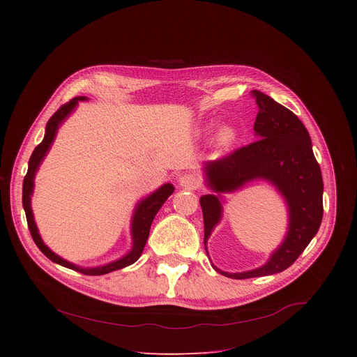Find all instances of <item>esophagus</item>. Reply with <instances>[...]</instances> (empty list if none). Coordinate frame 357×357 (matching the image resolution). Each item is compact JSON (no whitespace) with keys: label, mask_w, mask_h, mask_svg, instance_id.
<instances>
[{"label":"esophagus","mask_w":357,"mask_h":357,"mask_svg":"<svg viewBox=\"0 0 357 357\" xmlns=\"http://www.w3.org/2000/svg\"><path fill=\"white\" fill-rule=\"evenodd\" d=\"M179 185L185 189H196L199 186V179L192 174H185L179 178Z\"/></svg>","instance_id":"esophagus-1"}]
</instances>
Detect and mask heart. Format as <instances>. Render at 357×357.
Wrapping results in <instances>:
<instances>
[{"instance_id": "b5f03b06", "label": "heart", "mask_w": 357, "mask_h": 357, "mask_svg": "<svg viewBox=\"0 0 357 357\" xmlns=\"http://www.w3.org/2000/svg\"><path fill=\"white\" fill-rule=\"evenodd\" d=\"M236 138H237V130L231 126H227V127H223L222 131L219 132L218 141L222 146H229L236 141Z\"/></svg>"}]
</instances>
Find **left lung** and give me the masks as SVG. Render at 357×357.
Returning <instances> with one entry per match:
<instances>
[{"label": "left lung", "mask_w": 357, "mask_h": 357, "mask_svg": "<svg viewBox=\"0 0 357 357\" xmlns=\"http://www.w3.org/2000/svg\"><path fill=\"white\" fill-rule=\"evenodd\" d=\"M251 94L260 109L254 123L259 139L223 158L206 162L203 171L208 186L218 193L234 192L254 179L268 181L284 196L289 220L284 241L264 266L244 273H226L212 264L218 273L234 280L287 270L315 237L324 216L322 174L308 130L291 110L270 96L259 90H252ZM220 200V195H203L199 200L205 225V248L222 219Z\"/></svg>", "instance_id": "left-lung-1"}]
</instances>
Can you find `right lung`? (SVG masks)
Returning a JSON list of instances; mask_svg holds the SVG:
<instances>
[{
    "label": "right lung",
    "instance_id": "1",
    "mask_svg": "<svg viewBox=\"0 0 357 357\" xmlns=\"http://www.w3.org/2000/svg\"><path fill=\"white\" fill-rule=\"evenodd\" d=\"M87 100V97L84 96H79L72 98L69 103L63 105L52 117L49 119L47 124H46V130H45V137L42 139V142L33 149L32 155L29 158V164H28V172L24 178V185H22V205H24V211L26 215V222H28V227L31 231V236L35 241V244L38 245V248L45 254V256L52 260L54 263L63 266L66 268L75 270L77 273H82L84 275H103L116 270H121L127 266L134 264L142 254V250L145 247V243L148 240L149 236V229L152 225V220H154L155 215L158 213V211L161 209V206L165 203V200L174 193L175 188L172 183H165L162 185L160 189H157L154 193H151L149 196H146L145 199H142L134 212L132 220H131V237H132V248L126 254L124 257L109 263L106 266H100V267H93V268H83L79 266H75L66 260H63L62 257H59L58 254H55L52 250H50L40 238L39 233H38V227L35 225L33 220V213L31 209V196L33 192V178L35 174L40 165V162L43 161L46 152L49 151L50 145H52L58 128L59 126L65 121V119L76 109L79 101H84Z\"/></svg>",
    "mask_w": 357,
    "mask_h": 357
}]
</instances>
